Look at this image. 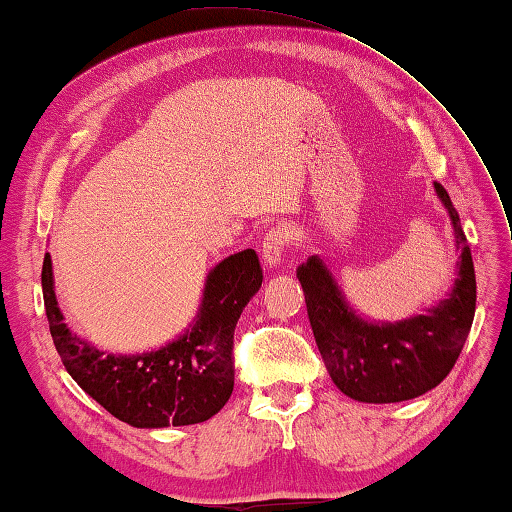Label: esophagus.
Masks as SVG:
<instances>
[{
    "label": "esophagus",
    "mask_w": 512,
    "mask_h": 512,
    "mask_svg": "<svg viewBox=\"0 0 512 512\" xmlns=\"http://www.w3.org/2000/svg\"><path fill=\"white\" fill-rule=\"evenodd\" d=\"M288 242H290L288 224H276L272 231L265 233L261 251H263V261L267 267L281 265V256H283L285 247H288Z\"/></svg>",
    "instance_id": "obj_1"
}]
</instances>
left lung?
<instances>
[{"label": "left lung", "instance_id": "obj_1", "mask_svg": "<svg viewBox=\"0 0 512 512\" xmlns=\"http://www.w3.org/2000/svg\"><path fill=\"white\" fill-rule=\"evenodd\" d=\"M436 195L450 213L456 251V279L447 299L425 315L402 321H371L351 308L333 272L319 256L299 265L312 333L337 389L357 402H402L438 387L452 371L472 328L477 279L459 213L441 184Z\"/></svg>", "mask_w": 512, "mask_h": 512}]
</instances>
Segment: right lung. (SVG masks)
Here are the masks:
<instances>
[{"label": "right lung", "instance_id": "obj_1", "mask_svg": "<svg viewBox=\"0 0 512 512\" xmlns=\"http://www.w3.org/2000/svg\"><path fill=\"white\" fill-rule=\"evenodd\" d=\"M261 285L256 251L231 254L206 274L200 310L182 335L157 351L116 355L71 333L58 308L49 254L42 265L49 330L67 373L114 418L139 429L204 423L227 405L233 330Z\"/></svg>", "mask_w": 512, "mask_h": 512}]
</instances>
